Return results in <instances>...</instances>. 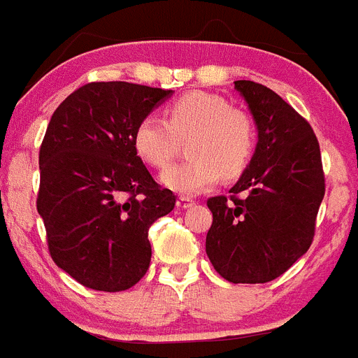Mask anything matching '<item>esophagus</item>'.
I'll use <instances>...</instances> for the list:
<instances>
[{"label": "esophagus", "instance_id": "esophagus-1", "mask_svg": "<svg viewBox=\"0 0 358 358\" xmlns=\"http://www.w3.org/2000/svg\"><path fill=\"white\" fill-rule=\"evenodd\" d=\"M192 205H194V199L187 198V196H182V198H178V201H176V206H178L180 210H185Z\"/></svg>", "mask_w": 358, "mask_h": 358}]
</instances>
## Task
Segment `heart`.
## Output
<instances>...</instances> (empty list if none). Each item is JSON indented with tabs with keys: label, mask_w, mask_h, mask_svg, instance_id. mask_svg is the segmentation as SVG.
Segmentation results:
<instances>
[{
	"label": "heart",
	"mask_w": 358,
	"mask_h": 358,
	"mask_svg": "<svg viewBox=\"0 0 358 358\" xmlns=\"http://www.w3.org/2000/svg\"><path fill=\"white\" fill-rule=\"evenodd\" d=\"M187 139L190 159L164 169L160 182L180 194H199L220 175L231 180L245 171L255 155L256 127L222 96L190 92L169 103L166 120L148 115L134 130V148L153 168H166Z\"/></svg>",
	"instance_id": "heart-1"
}]
</instances>
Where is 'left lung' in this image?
I'll use <instances>...</instances> for the list:
<instances>
[{
	"instance_id": "1",
	"label": "left lung",
	"mask_w": 358,
	"mask_h": 358,
	"mask_svg": "<svg viewBox=\"0 0 358 358\" xmlns=\"http://www.w3.org/2000/svg\"><path fill=\"white\" fill-rule=\"evenodd\" d=\"M258 127L255 155L231 196L206 201L213 220L206 255L229 282L258 285L282 275L313 243L325 196L315 132L275 92L235 81Z\"/></svg>"
}]
</instances>
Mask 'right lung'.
<instances>
[{"label":"right lung","mask_w":358,"mask_h":358,"mask_svg":"<svg viewBox=\"0 0 358 358\" xmlns=\"http://www.w3.org/2000/svg\"><path fill=\"white\" fill-rule=\"evenodd\" d=\"M173 90L88 83L49 122L38 153L36 210L51 258L79 285L123 292L152 259L150 226L175 208L134 148V130Z\"/></svg>","instance_id":"add662e5"}]
</instances>
